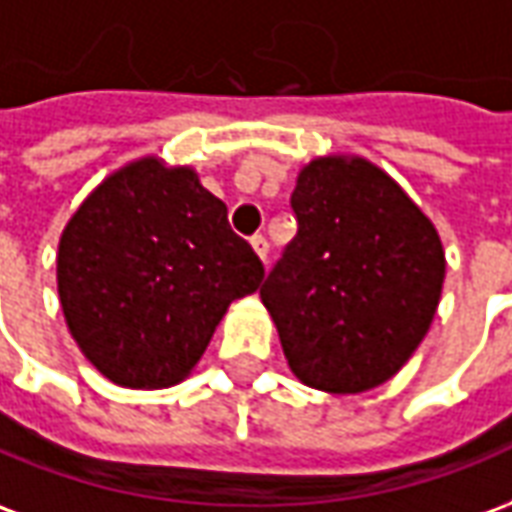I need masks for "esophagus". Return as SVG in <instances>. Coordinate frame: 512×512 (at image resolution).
I'll list each match as a JSON object with an SVG mask.
<instances>
[{
	"label": "esophagus",
	"mask_w": 512,
	"mask_h": 512,
	"mask_svg": "<svg viewBox=\"0 0 512 512\" xmlns=\"http://www.w3.org/2000/svg\"><path fill=\"white\" fill-rule=\"evenodd\" d=\"M252 249H255V255L260 257L263 263H266V257H268V241H266V238H263V235H255V238H252Z\"/></svg>",
	"instance_id": "obj_1"
}]
</instances>
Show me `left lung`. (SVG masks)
<instances>
[{
	"label": "left lung",
	"instance_id": "obj_1",
	"mask_svg": "<svg viewBox=\"0 0 512 512\" xmlns=\"http://www.w3.org/2000/svg\"><path fill=\"white\" fill-rule=\"evenodd\" d=\"M291 207L296 238L260 288L285 360L318 391H371L430 330L446 274L441 235L366 157L310 160Z\"/></svg>",
	"mask_w": 512,
	"mask_h": 512
}]
</instances>
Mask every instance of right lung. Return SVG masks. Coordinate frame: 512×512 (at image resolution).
<instances>
[{
	"label": "right lung",
	"instance_id": "right-lung-1",
	"mask_svg": "<svg viewBox=\"0 0 512 512\" xmlns=\"http://www.w3.org/2000/svg\"><path fill=\"white\" fill-rule=\"evenodd\" d=\"M263 263L191 166L132 160L96 185L57 244L71 338L124 388L182 382L227 313L257 291Z\"/></svg>",
	"mask_w": 512,
	"mask_h": 512
}]
</instances>
